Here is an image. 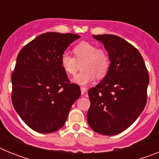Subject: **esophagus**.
I'll return each instance as SVG.
<instances>
[{
	"instance_id": "obj_1",
	"label": "esophagus",
	"mask_w": 159,
	"mask_h": 159,
	"mask_svg": "<svg viewBox=\"0 0 159 159\" xmlns=\"http://www.w3.org/2000/svg\"><path fill=\"white\" fill-rule=\"evenodd\" d=\"M80 91H81V94H82V95H84V93H86L87 88H80Z\"/></svg>"
}]
</instances>
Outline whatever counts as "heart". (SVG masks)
<instances>
[{"label": "heart", "mask_w": 159, "mask_h": 159, "mask_svg": "<svg viewBox=\"0 0 159 159\" xmlns=\"http://www.w3.org/2000/svg\"><path fill=\"white\" fill-rule=\"evenodd\" d=\"M75 57L64 52L60 57V64L63 69L69 75H75L78 70V63L84 61L83 71L73 79L75 84L85 86L95 80V76L103 77L109 70L110 59L102 49L89 42H81L73 49Z\"/></svg>", "instance_id": "b5f03b06"}]
</instances>
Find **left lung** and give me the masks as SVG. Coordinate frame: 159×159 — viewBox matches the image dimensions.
I'll use <instances>...</instances> for the list:
<instances>
[{"instance_id": "8db88e82", "label": "left lung", "mask_w": 159, "mask_h": 159, "mask_svg": "<svg viewBox=\"0 0 159 159\" xmlns=\"http://www.w3.org/2000/svg\"><path fill=\"white\" fill-rule=\"evenodd\" d=\"M103 43L111 64L107 75L88 91L91 106L88 123L103 135L128 128L145 107L149 75L142 55L134 46L115 35H93Z\"/></svg>"}]
</instances>
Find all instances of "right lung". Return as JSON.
Listing matches in <instances>:
<instances>
[{
    "instance_id": "1",
    "label": "right lung",
    "mask_w": 159,
    "mask_h": 159,
    "mask_svg": "<svg viewBox=\"0 0 159 159\" xmlns=\"http://www.w3.org/2000/svg\"><path fill=\"white\" fill-rule=\"evenodd\" d=\"M80 36L46 32L20 51L12 74V102L19 116L32 130L48 134L67 120L71 106L80 96V86L71 84L60 57Z\"/></svg>"
}]
</instances>
